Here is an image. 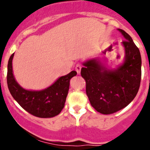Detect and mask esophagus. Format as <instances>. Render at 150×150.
Segmentation results:
<instances>
[{
  "mask_svg": "<svg viewBox=\"0 0 150 150\" xmlns=\"http://www.w3.org/2000/svg\"><path fill=\"white\" fill-rule=\"evenodd\" d=\"M81 64H77L76 67H75V70H76L77 73L80 74L81 73Z\"/></svg>",
  "mask_w": 150,
  "mask_h": 150,
  "instance_id": "34e87169",
  "label": "esophagus"
}]
</instances>
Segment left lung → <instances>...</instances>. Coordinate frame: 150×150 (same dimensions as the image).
<instances>
[{
	"instance_id": "8db88e82",
	"label": "left lung",
	"mask_w": 150,
	"mask_h": 150,
	"mask_svg": "<svg viewBox=\"0 0 150 150\" xmlns=\"http://www.w3.org/2000/svg\"><path fill=\"white\" fill-rule=\"evenodd\" d=\"M125 40L122 42L125 57L115 69H109L100 58L83 63L81 76L86 81V94L92 107L104 115L112 114L128 106L135 98L140 86L142 58L131 36L117 29Z\"/></svg>"
}]
</instances>
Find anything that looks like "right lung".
Returning <instances> with one entry per match:
<instances>
[{
    "mask_svg": "<svg viewBox=\"0 0 150 150\" xmlns=\"http://www.w3.org/2000/svg\"><path fill=\"white\" fill-rule=\"evenodd\" d=\"M14 54L10 57L8 63L7 84L13 99L19 105L33 115L42 118L53 117L59 114L65 104L69 87V81L77 75L72 71L59 78L49 87L40 91L27 90L20 86L15 80L12 69Z\"/></svg>",
    "mask_w": 150,
    "mask_h": 150,
    "instance_id": "obj_1",
    "label": "right lung"
}]
</instances>
